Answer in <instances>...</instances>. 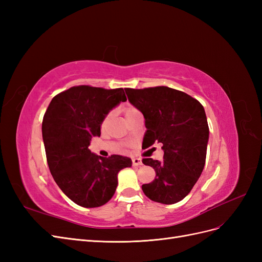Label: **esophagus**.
<instances>
[{"mask_svg":"<svg viewBox=\"0 0 262 262\" xmlns=\"http://www.w3.org/2000/svg\"><path fill=\"white\" fill-rule=\"evenodd\" d=\"M132 164L133 166H141L142 165V160L138 157H133L132 158Z\"/></svg>","mask_w":262,"mask_h":262,"instance_id":"34e87169","label":"esophagus"}]
</instances>
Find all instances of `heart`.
Returning a JSON list of instances; mask_svg holds the SVG:
<instances>
[{
    "instance_id": "obj_1",
    "label": "heart",
    "mask_w": 262,
    "mask_h": 262,
    "mask_svg": "<svg viewBox=\"0 0 262 262\" xmlns=\"http://www.w3.org/2000/svg\"><path fill=\"white\" fill-rule=\"evenodd\" d=\"M138 113H140V112H139V110H138L137 108H133V107H128V108H125V116H126V119H130L132 116H134V115L138 114ZM112 116H113V114H112V113L107 114V115H106V117L104 118V121H102V123L106 124V123L109 121V119L112 118Z\"/></svg>"
}]
</instances>
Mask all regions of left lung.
<instances>
[{"mask_svg":"<svg viewBox=\"0 0 262 262\" xmlns=\"http://www.w3.org/2000/svg\"><path fill=\"white\" fill-rule=\"evenodd\" d=\"M124 91L144 116L147 130L143 145L149 147L156 142L164 150L162 162L142 160L156 173L142 190L152 201L177 203L191 191L205 164L209 125L204 108L190 95L167 86Z\"/></svg>","mask_w":262,"mask_h":262,"instance_id":"8db88e82","label":"left lung"}]
</instances>
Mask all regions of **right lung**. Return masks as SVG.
<instances>
[{
    "instance_id": "right-lung-1",
    "label": "right lung",
    "mask_w": 262,
    "mask_h": 262,
    "mask_svg": "<svg viewBox=\"0 0 262 262\" xmlns=\"http://www.w3.org/2000/svg\"><path fill=\"white\" fill-rule=\"evenodd\" d=\"M125 100L123 89L78 85L55 95L45 113L42 139L51 175L83 208L107 203L118 186V172L132 165L129 157H101L89 149L92 137L100 136L106 115Z\"/></svg>"
}]
</instances>
